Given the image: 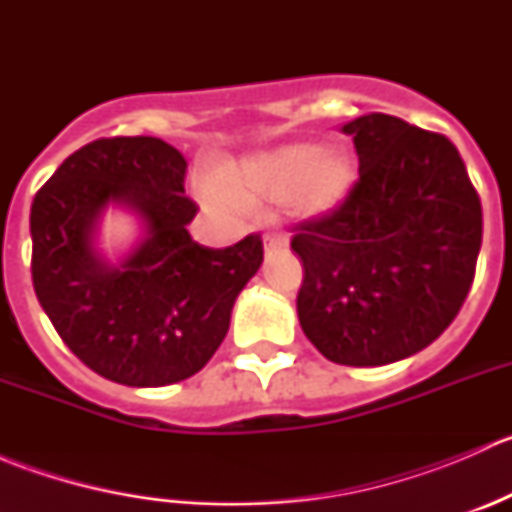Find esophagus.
<instances>
[{"label": "esophagus", "instance_id": "34e87169", "mask_svg": "<svg viewBox=\"0 0 512 512\" xmlns=\"http://www.w3.org/2000/svg\"><path fill=\"white\" fill-rule=\"evenodd\" d=\"M289 247V240L282 232H267L265 235V255H275V252H282Z\"/></svg>", "mask_w": 512, "mask_h": 512}]
</instances>
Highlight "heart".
Instances as JSON below:
<instances>
[{
  "label": "heart",
  "instance_id": "b5f03b06",
  "mask_svg": "<svg viewBox=\"0 0 512 512\" xmlns=\"http://www.w3.org/2000/svg\"><path fill=\"white\" fill-rule=\"evenodd\" d=\"M356 183V165L342 148L324 151L319 143L294 141L242 158L218 173V188L240 205L285 203L302 218L334 213ZM215 205L223 200L213 195Z\"/></svg>",
  "mask_w": 512,
  "mask_h": 512
}]
</instances>
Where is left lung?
Masks as SVG:
<instances>
[{"label":"left lung","instance_id":"1","mask_svg":"<svg viewBox=\"0 0 512 512\" xmlns=\"http://www.w3.org/2000/svg\"><path fill=\"white\" fill-rule=\"evenodd\" d=\"M359 180L334 213L294 225L304 267L297 317L344 366H384L426 349L468 297L483 210L441 133L386 113L344 123Z\"/></svg>","mask_w":512,"mask_h":512}]
</instances>
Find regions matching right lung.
I'll list each match as a JSON object with an SVG mask.
<instances>
[{
  "instance_id": "obj_1",
  "label": "right lung",
  "mask_w": 512,
  "mask_h": 512,
  "mask_svg": "<svg viewBox=\"0 0 512 512\" xmlns=\"http://www.w3.org/2000/svg\"><path fill=\"white\" fill-rule=\"evenodd\" d=\"M188 163L153 136L101 138L71 153L32 203V280L59 337L89 369L126 386H168L218 352L237 294L262 265L260 235L203 247L188 225ZM116 204L144 225L121 263L95 247Z\"/></svg>"
}]
</instances>
